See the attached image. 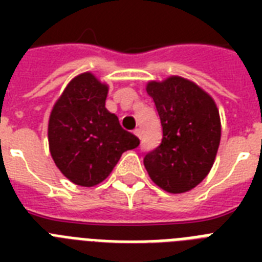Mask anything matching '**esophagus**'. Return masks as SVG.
Masks as SVG:
<instances>
[{
  "label": "esophagus",
  "mask_w": 262,
  "mask_h": 262,
  "mask_svg": "<svg viewBox=\"0 0 262 262\" xmlns=\"http://www.w3.org/2000/svg\"><path fill=\"white\" fill-rule=\"evenodd\" d=\"M133 133H135V135L137 136L139 139H141V130H140V129H135V132H133Z\"/></svg>",
  "instance_id": "obj_1"
}]
</instances>
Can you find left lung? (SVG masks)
<instances>
[{
  "mask_svg": "<svg viewBox=\"0 0 262 262\" xmlns=\"http://www.w3.org/2000/svg\"><path fill=\"white\" fill-rule=\"evenodd\" d=\"M147 92L163 127L162 144L144 158L148 175L172 194L191 190L209 174L219 149L222 123L215 100L181 76L148 81Z\"/></svg>",
  "mask_w": 262,
  "mask_h": 262,
  "instance_id": "left-lung-1",
  "label": "left lung"
}]
</instances>
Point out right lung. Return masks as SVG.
Wrapping results in <instances>:
<instances>
[{"instance_id": "obj_1", "label": "right lung", "mask_w": 262, "mask_h": 262, "mask_svg": "<svg viewBox=\"0 0 262 262\" xmlns=\"http://www.w3.org/2000/svg\"><path fill=\"white\" fill-rule=\"evenodd\" d=\"M108 85L91 72L72 79L49 118V148L58 170L75 185L91 187L110 175L140 140L106 108Z\"/></svg>"}]
</instances>
